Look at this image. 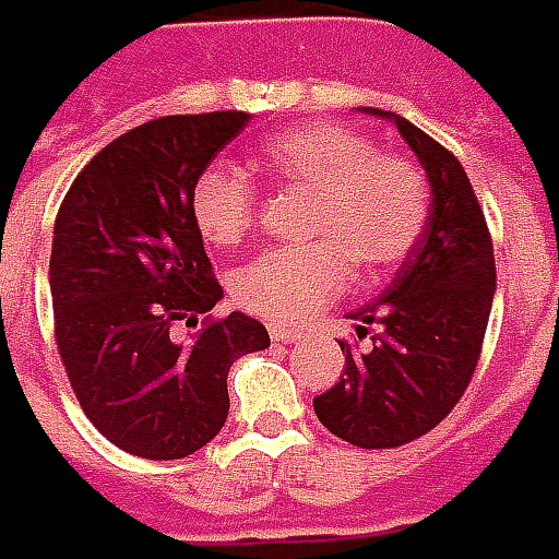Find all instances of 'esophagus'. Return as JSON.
I'll use <instances>...</instances> for the list:
<instances>
[{"instance_id":"obj_1","label":"esophagus","mask_w":559,"mask_h":559,"mask_svg":"<svg viewBox=\"0 0 559 559\" xmlns=\"http://www.w3.org/2000/svg\"><path fill=\"white\" fill-rule=\"evenodd\" d=\"M271 340L273 343H295V340H300V331H292V328H280V324H273Z\"/></svg>"}]
</instances>
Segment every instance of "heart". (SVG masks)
Segmentation results:
<instances>
[{
  "mask_svg": "<svg viewBox=\"0 0 559 559\" xmlns=\"http://www.w3.org/2000/svg\"><path fill=\"white\" fill-rule=\"evenodd\" d=\"M280 189L310 195L304 247L271 249L231 280L240 307L267 322H304L343 288L352 271L370 283L397 267L425 231L427 180L415 162L373 153L355 129L316 122L273 134L255 156ZM255 189L231 165H210L192 186V223L210 247L243 243L255 223Z\"/></svg>",
  "mask_w": 559,
  "mask_h": 559,
  "instance_id": "1",
  "label": "heart"
}]
</instances>
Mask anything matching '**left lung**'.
Returning <instances> with one entry per match:
<instances>
[{"label":"left lung","mask_w":559,"mask_h":559,"mask_svg":"<svg viewBox=\"0 0 559 559\" xmlns=\"http://www.w3.org/2000/svg\"><path fill=\"white\" fill-rule=\"evenodd\" d=\"M394 122L430 186L425 231L382 295L349 312L358 334L379 324L373 349H346V370L312 409L334 437L361 449H394L425 437L454 409L478 364L497 267L485 213L469 177L449 150L418 126L379 108H358Z\"/></svg>","instance_id":"8db88e82"}]
</instances>
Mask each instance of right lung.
Masks as SVG:
<instances>
[{
    "mask_svg": "<svg viewBox=\"0 0 559 559\" xmlns=\"http://www.w3.org/2000/svg\"><path fill=\"white\" fill-rule=\"evenodd\" d=\"M249 120L177 114L120 134L78 174L53 225L47 276L69 382L98 433L146 461L204 449L228 418L231 364L271 346L240 310L174 334L223 300L192 186Z\"/></svg>",
    "mask_w": 559,
    "mask_h": 559,
    "instance_id": "add662e5",
    "label": "right lung"
}]
</instances>
